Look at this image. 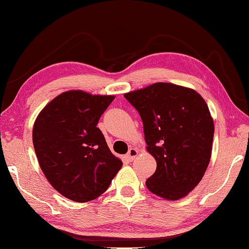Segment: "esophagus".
<instances>
[{
  "label": "esophagus",
  "mask_w": 249,
  "mask_h": 249,
  "mask_svg": "<svg viewBox=\"0 0 249 249\" xmlns=\"http://www.w3.org/2000/svg\"><path fill=\"white\" fill-rule=\"evenodd\" d=\"M137 155H138V151H137V149H135V148H130V149L128 150L127 155H126V159H127L128 161H133L134 158L136 157Z\"/></svg>",
  "instance_id": "1"
}]
</instances>
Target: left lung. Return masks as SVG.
Listing matches in <instances>:
<instances>
[{
    "instance_id": "1",
    "label": "left lung",
    "mask_w": 249,
    "mask_h": 249,
    "mask_svg": "<svg viewBox=\"0 0 249 249\" xmlns=\"http://www.w3.org/2000/svg\"><path fill=\"white\" fill-rule=\"evenodd\" d=\"M144 126L147 150L157 162L146 180L150 192L178 200L195 189L209 166L214 124L195 90L158 82L124 94Z\"/></svg>"
}]
</instances>
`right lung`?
<instances>
[{"mask_svg":"<svg viewBox=\"0 0 249 249\" xmlns=\"http://www.w3.org/2000/svg\"><path fill=\"white\" fill-rule=\"evenodd\" d=\"M113 100V95L68 91L46 105L35 121L33 142L39 166L67 199H96L123 165L96 127Z\"/></svg>","mask_w":249,"mask_h":249,"instance_id":"add662e5","label":"right lung"}]
</instances>
